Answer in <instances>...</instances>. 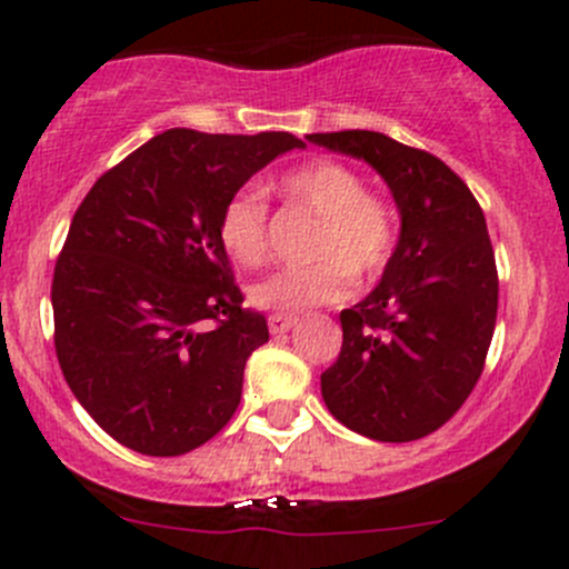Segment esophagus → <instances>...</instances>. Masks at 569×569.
Masks as SVG:
<instances>
[{"mask_svg": "<svg viewBox=\"0 0 569 569\" xmlns=\"http://www.w3.org/2000/svg\"><path fill=\"white\" fill-rule=\"evenodd\" d=\"M295 325L297 317H283V313H272V317H269V332H272V336H283V332H289Z\"/></svg>", "mask_w": 569, "mask_h": 569, "instance_id": "34e87169", "label": "esophagus"}]
</instances>
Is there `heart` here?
I'll return each mask as SVG.
<instances>
[{
    "mask_svg": "<svg viewBox=\"0 0 569 569\" xmlns=\"http://www.w3.org/2000/svg\"><path fill=\"white\" fill-rule=\"evenodd\" d=\"M295 203L321 217L313 242L319 261L280 269L250 289L252 306L300 317L313 308L336 306L355 283L377 278L393 250V214L369 194L363 176L336 159H313L280 181ZM267 200L244 187L228 198L220 214V242L233 261L258 267L267 258Z\"/></svg>",
    "mask_w": 569,
    "mask_h": 569,
    "instance_id": "obj_1",
    "label": "heart"
}]
</instances>
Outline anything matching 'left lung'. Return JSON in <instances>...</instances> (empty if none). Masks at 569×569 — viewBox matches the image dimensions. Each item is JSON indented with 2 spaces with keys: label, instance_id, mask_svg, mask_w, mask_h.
<instances>
[{
  "label": "left lung",
  "instance_id": "obj_1",
  "mask_svg": "<svg viewBox=\"0 0 569 569\" xmlns=\"http://www.w3.org/2000/svg\"><path fill=\"white\" fill-rule=\"evenodd\" d=\"M306 140L369 164L401 220L380 283L341 311V355L321 375V399L352 432L418 440L460 410L485 369L498 313L485 214L449 164L380 131Z\"/></svg>",
  "mask_w": 569,
  "mask_h": 569
}]
</instances>
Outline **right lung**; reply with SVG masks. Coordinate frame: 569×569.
Here are the masks:
<instances>
[{
	"instance_id": "right-lung-1",
	"label": "right lung",
	"mask_w": 569,
	"mask_h": 569,
	"mask_svg": "<svg viewBox=\"0 0 569 569\" xmlns=\"http://www.w3.org/2000/svg\"><path fill=\"white\" fill-rule=\"evenodd\" d=\"M289 131L170 129L88 192L54 267V349L62 377L126 449L178 457L214 438L242 399L267 319L242 308L220 214L286 151Z\"/></svg>"
}]
</instances>
